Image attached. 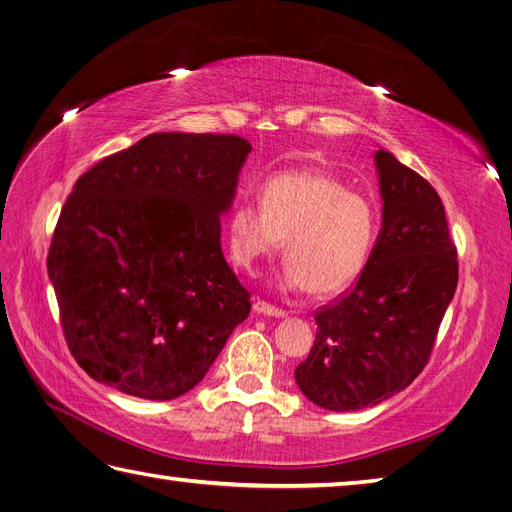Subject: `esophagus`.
Segmentation results:
<instances>
[{"instance_id": "34e87169", "label": "esophagus", "mask_w": 512, "mask_h": 512, "mask_svg": "<svg viewBox=\"0 0 512 512\" xmlns=\"http://www.w3.org/2000/svg\"><path fill=\"white\" fill-rule=\"evenodd\" d=\"M253 310H255L257 314H264V316H272V318H283V316H285V312H283V310H279V307H275V305H270V303H266V301H255V305H253Z\"/></svg>"}]
</instances>
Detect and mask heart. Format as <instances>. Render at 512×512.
Returning <instances> with one entry per match:
<instances>
[{
	"instance_id": "obj_1",
	"label": "heart",
	"mask_w": 512,
	"mask_h": 512,
	"mask_svg": "<svg viewBox=\"0 0 512 512\" xmlns=\"http://www.w3.org/2000/svg\"><path fill=\"white\" fill-rule=\"evenodd\" d=\"M379 213L375 202L320 170H288L266 178L261 205L240 200L227 220L229 251L253 272L282 246L283 285L318 296L342 292L360 277L373 251Z\"/></svg>"
}]
</instances>
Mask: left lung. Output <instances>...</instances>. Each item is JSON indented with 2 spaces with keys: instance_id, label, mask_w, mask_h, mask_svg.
Returning a JSON list of instances; mask_svg holds the SVG:
<instances>
[{
  "instance_id": "1",
  "label": "left lung",
  "mask_w": 512,
  "mask_h": 512,
  "mask_svg": "<svg viewBox=\"0 0 512 512\" xmlns=\"http://www.w3.org/2000/svg\"><path fill=\"white\" fill-rule=\"evenodd\" d=\"M382 231L358 283L316 312L294 379L316 406L353 412L410 386L430 360L458 285L445 207L421 174L377 150Z\"/></svg>"
}]
</instances>
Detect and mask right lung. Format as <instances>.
<instances>
[{
    "instance_id": "add662e5",
    "label": "right lung",
    "mask_w": 512,
    "mask_h": 512,
    "mask_svg": "<svg viewBox=\"0 0 512 512\" xmlns=\"http://www.w3.org/2000/svg\"><path fill=\"white\" fill-rule=\"evenodd\" d=\"M251 144L154 133L95 163L65 200L47 253L67 347L126 395H185L251 314L220 248Z\"/></svg>"
}]
</instances>
